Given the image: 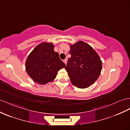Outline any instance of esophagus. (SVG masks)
<instances>
[{
	"label": "esophagus",
	"mask_w": 130,
	"mask_h": 130,
	"mask_svg": "<svg viewBox=\"0 0 130 130\" xmlns=\"http://www.w3.org/2000/svg\"><path fill=\"white\" fill-rule=\"evenodd\" d=\"M63 62L66 65V64H67V59H64V60H63Z\"/></svg>",
	"instance_id": "obj_1"
}]
</instances>
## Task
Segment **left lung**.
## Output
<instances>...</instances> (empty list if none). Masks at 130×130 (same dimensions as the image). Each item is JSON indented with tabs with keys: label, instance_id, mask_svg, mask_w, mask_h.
Listing matches in <instances>:
<instances>
[{
	"label": "left lung",
	"instance_id": "8db88e82",
	"mask_svg": "<svg viewBox=\"0 0 130 130\" xmlns=\"http://www.w3.org/2000/svg\"><path fill=\"white\" fill-rule=\"evenodd\" d=\"M70 48L71 57L65 69L73 85L80 89L87 88L99 78L102 62L96 51L84 41L70 44Z\"/></svg>",
	"mask_w": 130,
	"mask_h": 130
}]
</instances>
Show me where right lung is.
<instances>
[{
  "mask_svg": "<svg viewBox=\"0 0 130 130\" xmlns=\"http://www.w3.org/2000/svg\"><path fill=\"white\" fill-rule=\"evenodd\" d=\"M52 43L43 42L35 47L26 61L27 73L34 82L45 85L54 80L58 71L66 64L54 51Z\"/></svg>",
  "mask_w": 130,
  "mask_h": 130,
  "instance_id": "add662e5",
  "label": "right lung"
}]
</instances>
